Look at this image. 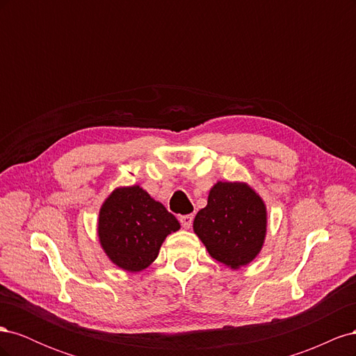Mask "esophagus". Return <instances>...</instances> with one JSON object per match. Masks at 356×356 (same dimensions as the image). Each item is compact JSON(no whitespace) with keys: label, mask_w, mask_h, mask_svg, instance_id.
Here are the masks:
<instances>
[{"label":"esophagus","mask_w":356,"mask_h":356,"mask_svg":"<svg viewBox=\"0 0 356 356\" xmlns=\"http://www.w3.org/2000/svg\"><path fill=\"white\" fill-rule=\"evenodd\" d=\"M179 222L184 229H190L191 222H193V215H181L179 217Z\"/></svg>","instance_id":"obj_1"}]
</instances>
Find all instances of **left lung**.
Here are the masks:
<instances>
[{
	"instance_id": "left-lung-1",
	"label": "left lung",
	"mask_w": 356,
	"mask_h": 356,
	"mask_svg": "<svg viewBox=\"0 0 356 356\" xmlns=\"http://www.w3.org/2000/svg\"><path fill=\"white\" fill-rule=\"evenodd\" d=\"M193 230L212 258L238 270L263 250L266 203L246 182L218 181L209 190L208 204L193 221Z\"/></svg>"
}]
</instances>
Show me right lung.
<instances>
[{"instance_id":"obj_1","label":"right lung","mask_w":356,"mask_h":356,"mask_svg":"<svg viewBox=\"0 0 356 356\" xmlns=\"http://www.w3.org/2000/svg\"><path fill=\"white\" fill-rule=\"evenodd\" d=\"M178 220L139 186L117 187L99 209L98 238L110 261L136 273L152 264Z\"/></svg>"}]
</instances>
